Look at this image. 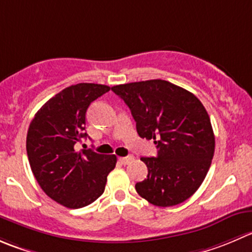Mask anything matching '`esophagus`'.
Listing matches in <instances>:
<instances>
[{"label":"esophagus","instance_id":"1","mask_svg":"<svg viewBox=\"0 0 252 252\" xmlns=\"http://www.w3.org/2000/svg\"><path fill=\"white\" fill-rule=\"evenodd\" d=\"M134 160L133 156H126V158H119V161H121L122 163H124V165H126V163L131 162V161Z\"/></svg>","mask_w":252,"mask_h":252}]
</instances>
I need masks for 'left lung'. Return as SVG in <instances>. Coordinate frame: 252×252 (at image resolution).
<instances>
[{"mask_svg":"<svg viewBox=\"0 0 252 252\" xmlns=\"http://www.w3.org/2000/svg\"><path fill=\"white\" fill-rule=\"evenodd\" d=\"M112 91L130 109L139 136L158 145V158H140L148 176L135 185L139 196L158 207L185 202L206 178L216 148L202 102L165 80L117 85Z\"/></svg>","mask_w":252,"mask_h":252,"instance_id":"left-lung-1","label":"left lung"}]
</instances>
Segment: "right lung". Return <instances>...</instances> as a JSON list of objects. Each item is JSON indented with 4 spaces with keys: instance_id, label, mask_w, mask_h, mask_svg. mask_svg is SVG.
I'll return each instance as SVG.
<instances>
[{
    "instance_id": "right-lung-1",
    "label": "right lung",
    "mask_w": 252,
    "mask_h": 252,
    "mask_svg": "<svg viewBox=\"0 0 252 252\" xmlns=\"http://www.w3.org/2000/svg\"><path fill=\"white\" fill-rule=\"evenodd\" d=\"M111 87L77 84L49 99L35 113L27 134V154L34 177L44 192L71 209L82 208L104 192L116 155L75 150L87 138L86 112Z\"/></svg>"
}]
</instances>
